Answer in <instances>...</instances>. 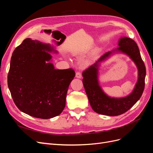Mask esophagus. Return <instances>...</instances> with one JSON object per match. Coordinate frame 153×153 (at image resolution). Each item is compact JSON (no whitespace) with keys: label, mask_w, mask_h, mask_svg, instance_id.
Here are the masks:
<instances>
[{"label":"esophagus","mask_w":153,"mask_h":153,"mask_svg":"<svg viewBox=\"0 0 153 153\" xmlns=\"http://www.w3.org/2000/svg\"><path fill=\"white\" fill-rule=\"evenodd\" d=\"M75 76H76L77 78H82V75H81V73H80V72L77 71V72L76 73Z\"/></svg>","instance_id":"obj_1"}]
</instances>
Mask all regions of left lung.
Listing matches in <instances>:
<instances>
[{"instance_id":"obj_1","label":"left lung","mask_w":153,"mask_h":153,"mask_svg":"<svg viewBox=\"0 0 153 153\" xmlns=\"http://www.w3.org/2000/svg\"><path fill=\"white\" fill-rule=\"evenodd\" d=\"M119 47L101 55L94 64L83 72V84L91 107L95 112L101 115L116 116L130 109L140 98L145 87L146 70L140 53L135 41L127 37H122L118 41ZM114 53H122L128 55L136 64L138 69V80L133 91L126 97L114 98L106 95L99 85V68Z\"/></svg>"}]
</instances>
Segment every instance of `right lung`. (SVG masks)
<instances>
[{
	"mask_svg": "<svg viewBox=\"0 0 153 153\" xmlns=\"http://www.w3.org/2000/svg\"><path fill=\"white\" fill-rule=\"evenodd\" d=\"M50 53H58L53 45L24 39L14 50L7 75L9 89L18 109L44 119L61 114L75 76L71 68L55 69Z\"/></svg>",
	"mask_w": 153,
	"mask_h": 153,
	"instance_id": "1",
	"label": "right lung"
}]
</instances>
